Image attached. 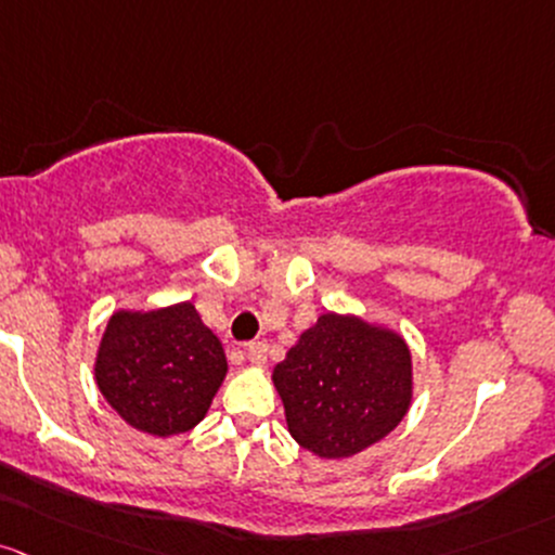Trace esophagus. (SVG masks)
Returning a JSON list of instances; mask_svg holds the SVG:
<instances>
[{"label":"esophagus","mask_w":555,"mask_h":555,"mask_svg":"<svg viewBox=\"0 0 555 555\" xmlns=\"http://www.w3.org/2000/svg\"><path fill=\"white\" fill-rule=\"evenodd\" d=\"M247 361L253 363V366H263V363L268 361V345L266 343L247 345Z\"/></svg>","instance_id":"esophagus-1"}]
</instances>
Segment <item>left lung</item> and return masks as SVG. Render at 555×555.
<instances>
[{
    "label": "left lung",
    "mask_w": 555,
    "mask_h": 555,
    "mask_svg": "<svg viewBox=\"0 0 555 555\" xmlns=\"http://www.w3.org/2000/svg\"><path fill=\"white\" fill-rule=\"evenodd\" d=\"M287 429L326 461L385 440L413 403L411 347L395 328L356 313H321L273 366Z\"/></svg>",
    "instance_id": "left-lung-1"
}]
</instances>
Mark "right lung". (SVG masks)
I'll use <instances>...</instances> for the list:
<instances>
[{
    "label": "right lung",
    "mask_w": 555,
    "mask_h": 555,
    "mask_svg": "<svg viewBox=\"0 0 555 555\" xmlns=\"http://www.w3.org/2000/svg\"><path fill=\"white\" fill-rule=\"evenodd\" d=\"M221 339L192 302L115 310L94 358V382L137 431L173 437L194 429L227 379Z\"/></svg>",
    "instance_id": "add662e5"
}]
</instances>
